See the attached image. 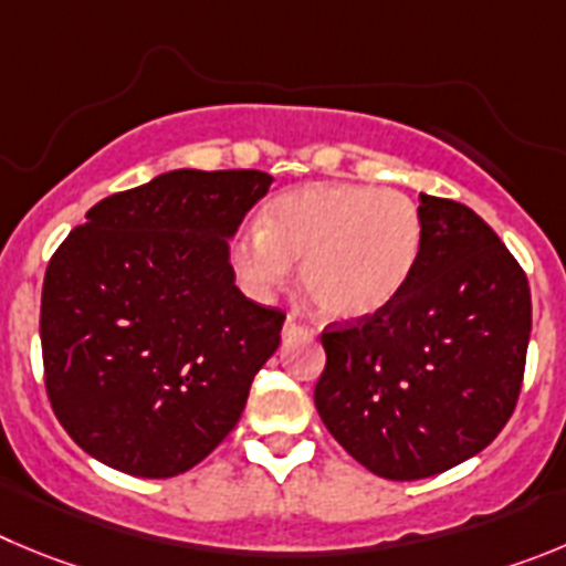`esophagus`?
I'll list each match as a JSON object with an SVG mask.
<instances>
[{
  "mask_svg": "<svg viewBox=\"0 0 566 566\" xmlns=\"http://www.w3.org/2000/svg\"><path fill=\"white\" fill-rule=\"evenodd\" d=\"M282 335H284V337L307 335V329H304V326H301L298 321H295V318H287V321H284V329H282Z\"/></svg>",
  "mask_w": 566,
  "mask_h": 566,
  "instance_id": "esophagus-1",
  "label": "esophagus"
}]
</instances>
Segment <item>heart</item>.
<instances>
[{"label":"heart","instance_id":"heart-1","mask_svg":"<svg viewBox=\"0 0 566 566\" xmlns=\"http://www.w3.org/2000/svg\"><path fill=\"white\" fill-rule=\"evenodd\" d=\"M424 223L408 195L360 184H307L259 211L253 234L231 259L251 293H268L298 262L304 295L324 318L360 321L382 313L419 265Z\"/></svg>","mask_w":566,"mask_h":566}]
</instances>
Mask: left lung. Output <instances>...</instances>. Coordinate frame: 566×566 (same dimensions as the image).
<instances>
[{"label": "left lung", "mask_w": 566, "mask_h": 566, "mask_svg": "<svg viewBox=\"0 0 566 566\" xmlns=\"http://www.w3.org/2000/svg\"><path fill=\"white\" fill-rule=\"evenodd\" d=\"M419 211L402 295L321 335V421L385 480L432 478L485 450L514 413L531 340V287L491 226L432 195Z\"/></svg>", "instance_id": "8db88e82"}]
</instances>
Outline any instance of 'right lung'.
Wrapping results in <instances>:
<instances>
[{
    "label": "right lung",
    "instance_id": "right-lung-1",
    "mask_svg": "<svg viewBox=\"0 0 566 566\" xmlns=\"http://www.w3.org/2000/svg\"><path fill=\"white\" fill-rule=\"evenodd\" d=\"M271 184L259 170L161 172L92 206L50 259L46 396L105 467L176 478L240 421L284 313L240 293L229 240Z\"/></svg>",
    "mask_w": 566,
    "mask_h": 566
}]
</instances>
